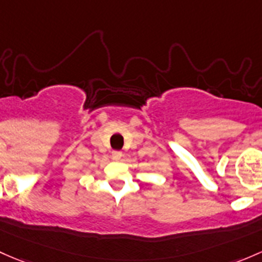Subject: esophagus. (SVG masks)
<instances>
[{"label": "esophagus", "mask_w": 262, "mask_h": 262, "mask_svg": "<svg viewBox=\"0 0 262 262\" xmlns=\"http://www.w3.org/2000/svg\"><path fill=\"white\" fill-rule=\"evenodd\" d=\"M112 157L114 159H117V161H119V159L122 158V152H119V150H114V152L112 153Z\"/></svg>", "instance_id": "obj_1"}]
</instances>
